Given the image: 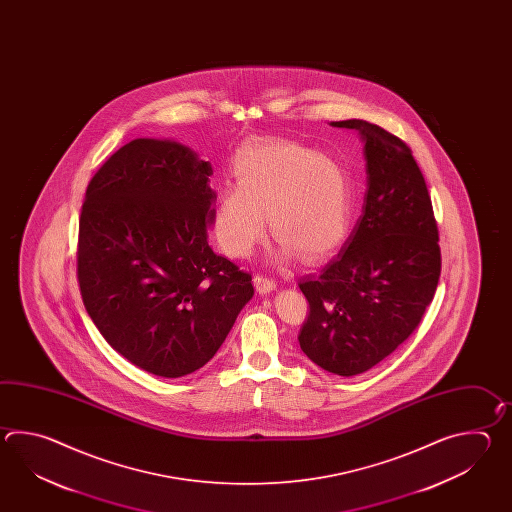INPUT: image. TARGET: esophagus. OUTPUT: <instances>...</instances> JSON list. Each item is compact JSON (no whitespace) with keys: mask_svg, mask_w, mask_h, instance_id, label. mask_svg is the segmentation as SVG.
<instances>
[{"mask_svg":"<svg viewBox=\"0 0 512 512\" xmlns=\"http://www.w3.org/2000/svg\"><path fill=\"white\" fill-rule=\"evenodd\" d=\"M254 285H256V289H258L261 294L271 293V291L276 289V282H274L272 278L263 276V274H256V276H254Z\"/></svg>","mask_w":512,"mask_h":512,"instance_id":"obj_1","label":"esophagus"}]
</instances>
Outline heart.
<instances>
[{
    "label": "heart",
    "instance_id": "obj_1",
    "mask_svg": "<svg viewBox=\"0 0 512 512\" xmlns=\"http://www.w3.org/2000/svg\"><path fill=\"white\" fill-rule=\"evenodd\" d=\"M236 186L219 194L216 236L230 256H249L267 214L278 256L316 261L348 238L353 183L337 157L293 141L245 142L232 159Z\"/></svg>",
    "mask_w": 512,
    "mask_h": 512
}]
</instances>
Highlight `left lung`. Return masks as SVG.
<instances>
[{"label": "left lung", "instance_id": "1", "mask_svg": "<svg viewBox=\"0 0 512 512\" xmlns=\"http://www.w3.org/2000/svg\"><path fill=\"white\" fill-rule=\"evenodd\" d=\"M360 133L368 188L362 214L337 258L300 289L309 316L298 342L322 370H371L419 326L434 300L441 251L432 201L412 150L366 120L331 122Z\"/></svg>", "mask_w": 512, "mask_h": 512}]
</instances>
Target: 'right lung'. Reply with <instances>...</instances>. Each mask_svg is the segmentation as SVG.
I'll use <instances>...</instances> for the list:
<instances>
[{
  "mask_svg": "<svg viewBox=\"0 0 512 512\" xmlns=\"http://www.w3.org/2000/svg\"><path fill=\"white\" fill-rule=\"evenodd\" d=\"M212 166L175 141L124 144L89 181L77 274L87 315L141 370L203 368L254 294L252 276L208 245Z\"/></svg>",
  "mask_w": 512,
  "mask_h": 512,
  "instance_id": "1",
  "label": "right lung"
}]
</instances>
